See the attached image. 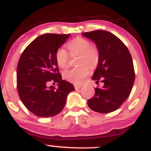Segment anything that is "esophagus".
Listing matches in <instances>:
<instances>
[{"mask_svg": "<svg viewBox=\"0 0 151 151\" xmlns=\"http://www.w3.org/2000/svg\"><path fill=\"white\" fill-rule=\"evenodd\" d=\"M81 87V85H77V84H76V85H74V88H75V89H76V90H77V89H80Z\"/></svg>", "mask_w": 151, "mask_h": 151, "instance_id": "obj_1", "label": "esophagus"}]
</instances>
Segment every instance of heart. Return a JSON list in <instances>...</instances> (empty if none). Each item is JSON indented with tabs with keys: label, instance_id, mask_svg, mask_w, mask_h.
<instances>
[{
	"label": "heart",
	"instance_id": "obj_1",
	"mask_svg": "<svg viewBox=\"0 0 151 151\" xmlns=\"http://www.w3.org/2000/svg\"><path fill=\"white\" fill-rule=\"evenodd\" d=\"M72 55H79V64L81 67L72 68L65 71L63 77L67 81L75 84H79L84 80V78L90 72V67L96 65L99 61V52L94 47L91 46L89 40L82 37L74 38L67 44ZM57 63L59 67L65 69L69 65V55L63 48L59 49L55 55Z\"/></svg>",
	"mask_w": 151,
	"mask_h": 151
}]
</instances>
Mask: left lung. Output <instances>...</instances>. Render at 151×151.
Masks as SVG:
<instances>
[{
	"mask_svg": "<svg viewBox=\"0 0 151 151\" xmlns=\"http://www.w3.org/2000/svg\"><path fill=\"white\" fill-rule=\"evenodd\" d=\"M96 44L99 52L98 66L91 79L101 88H95V94L88 100L91 110L107 114L116 110L127 99L135 80L132 58L124 42L104 30L82 33Z\"/></svg>",
	"mask_w": 151,
	"mask_h": 151,
	"instance_id": "obj_1",
	"label": "left lung"
}]
</instances>
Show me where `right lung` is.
<instances>
[{"mask_svg": "<svg viewBox=\"0 0 151 151\" xmlns=\"http://www.w3.org/2000/svg\"><path fill=\"white\" fill-rule=\"evenodd\" d=\"M70 34H45L34 40L20 56L17 67V88L25 106L35 115L48 118L57 115L65 107L72 84L62 80L55 55ZM50 81L58 88H48ZM54 84V83H53Z\"/></svg>", "mask_w": 151, "mask_h": 151, "instance_id": "1", "label": "right lung"}]
</instances>
